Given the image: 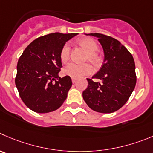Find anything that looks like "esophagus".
Segmentation results:
<instances>
[{
  "instance_id": "esophagus-1",
  "label": "esophagus",
  "mask_w": 153,
  "mask_h": 153,
  "mask_svg": "<svg viewBox=\"0 0 153 153\" xmlns=\"http://www.w3.org/2000/svg\"><path fill=\"white\" fill-rule=\"evenodd\" d=\"M71 80H72V82L73 83H75L76 81V79H75V78H71Z\"/></svg>"
}]
</instances>
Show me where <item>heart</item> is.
Listing matches in <instances>:
<instances>
[{"mask_svg": "<svg viewBox=\"0 0 153 153\" xmlns=\"http://www.w3.org/2000/svg\"><path fill=\"white\" fill-rule=\"evenodd\" d=\"M79 43L87 50L86 59L89 60L94 65H98L101 62V57L97 51L98 45L95 40L91 38H84L79 41ZM71 47L68 43H66L62 46L60 51V59L62 63H66L70 58ZM94 68L90 64H77L71 62L65 67L63 72L65 75L73 78H80L91 74Z\"/></svg>", "mask_w": 153, "mask_h": 153, "instance_id": "heart-1", "label": "heart"}]
</instances>
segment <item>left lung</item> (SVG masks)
Instances as JSON below:
<instances>
[{
  "label": "left lung",
  "instance_id": "left-lung-1",
  "mask_svg": "<svg viewBox=\"0 0 153 153\" xmlns=\"http://www.w3.org/2000/svg\"><path fill=\"white\" fill-rule=\"evenodd\" d=\"M87 35L98 38L104 49V60L92 79H87L88 85L82 97L91 110L113 113L127 102L134 89L137 76L133 56L116 39L98 33Z\"/></svg>",
  "mask_w": 153,
  "mask_h": 153
}]
</instances>
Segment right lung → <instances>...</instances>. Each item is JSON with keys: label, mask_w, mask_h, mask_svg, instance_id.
<instances>
[{"label": "right lung", "mask_w": 153, "mask_h": 153, "mask_svg": "<svg viewBox=\"0 0 153 153\" xmlns=\"http://www.w3.org/2000/svg\"><path fill=\"white\" fill-rule=\"evenodd\" d=\"M77 34L52 33L32 41L17 64L16 85L26 106L38 113L59 109L72 85L69 76L61 78L60 51L65 43Z\"/></svg>", "instance_id": "1"}]
</instances>
